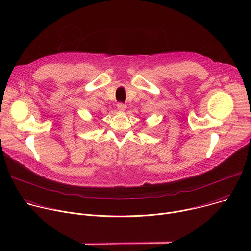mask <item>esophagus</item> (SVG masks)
Returning a JSON list of instances; mask_svg holds the SVG:
<instances>
[{"mask_svg":"<svg viewBox=\"0 0 251 251\" xmlns=\"http://www.w3.org/2000/svg\"><path fill=\"white\" fill-rule=\"evenodd\" d=\"M126 108H127V106H126L125 104H123V103H118V104H117V109H118L120 112L125 111Z\"/></svg>","mask_w":251,"mask_h":251,"instance_id":"obj_1","label":"esophagus"}]
</instances>
